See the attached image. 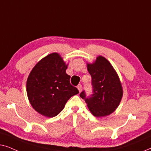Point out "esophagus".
I'll return each mask as SVG.
<instances>
[{"label":"esophagus","mask_w":151,"mask_h":151,"mask_svg":"<svg viewBox=\"0 0 151 151\" xmlns=\"http://www.w3.org/2000/svg\"><path fill=\"white\" fill-rule=\"evenodd\" d=\"M77 88H78V91H79L80 92L82 91V85L81 84H78V85L77 86Z\"/></svg>","instance_id":"obj_1"}]
</instances>
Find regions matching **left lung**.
<instances>
[{"label":"left lung","mask_w":151,"mask_h":151,"mask_svg":"<svg viewBox=\"0 0 151 151\" xmlns=\"http://www.w3.org/2000/svg\"><path fill=\"white\" fill-rule=\"evenodd\" d=\"M87 69L91 76L92 94L87 96L85 91L80 96L85 101L88 109L96 117H104L112 113L120 102L122 87L115 69L110 63L99 56Z\"/></svg>","instance_id":"1"}]
</instances>
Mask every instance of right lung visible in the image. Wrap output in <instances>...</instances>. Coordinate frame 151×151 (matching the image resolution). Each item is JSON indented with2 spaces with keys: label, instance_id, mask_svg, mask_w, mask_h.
I'll return each instance as SVG.
<instances>
[{
  "label": "right lung",
  "instance_id": "add662e5",
  "mask_svg": "<svg viewBox=\"0 0 151 151\" xmlns=\"http://www.w3.org/2000/svg\"><path fill=\"white\" fill-rule=\"evenodd\" d=\"M65 65L56 53L41 60L33 68L27 81V93L35 110L48 117L56 116L68 100L79 91L70 83Z\"/></svg>",
  "mask_w": 151,
  "mask_h": 151
}]
</instances>
